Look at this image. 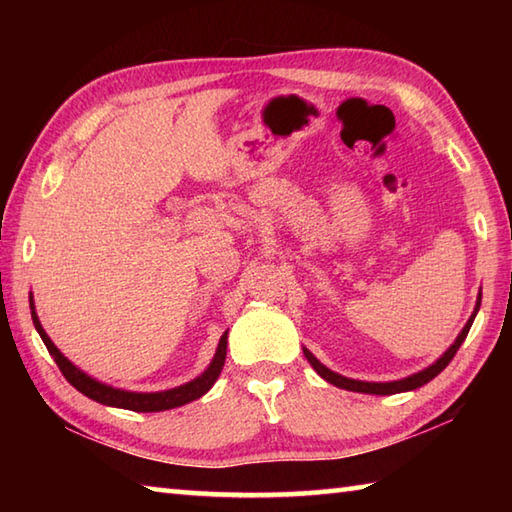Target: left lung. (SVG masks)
<instances>
[{
	"label": "left lung",
	"mask_w": 512,
	"mask_h": 512,
	"mask_svg": "<svg viewBox=\"0 0 512 512\" xmlns=\"http://www.w3.org/2000/svg\"><path fill=\"white\" fill-rule=\"evenodd\" d=\"M480 303H482V292H480V295H477V303H475V310H473V314H471V319L466 321V325L462 328V332L458 334V339H455V343L449 347L447 352H444V354L438 358L436 363L429 365V367H424L422 372H418V374H411V376H407V378H400V380H391V383H367V380L345 378V376H341V374L332 372V369L325 367L321 361H317V356H314L310 350H306V347H303V354H306L308 363L314 367V372H317L321 378L328 380L330 385H334V387H341V389H347V391H358V394L391 396V394H400V391L418 389V387H422V385H427L429 380L436 378V376L442 372V369L447 367V365L453 361L455 352L460 350V345L464 343L466 334H469V330H471L475 314H477V310H480Z\"/></svg>",
	"instance_id": "obj_1"
}]
</instances>
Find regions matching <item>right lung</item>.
<instances>
[{"label": "right lung", "mask_w": 512, "mask_h": 512, "mask_svg": "<svg viewBox=\"0 0 512 512\" xmlns=\"http://www.w3.org/2000/svg\"><path fill=\"white\" fill-rule=\"evenodd\" d=\"M30 314H32V323H35V328L41 336V341L46 343L50 356L54 358V363L59 365L65 380H68V383L76 391H81L83 396H88V398L101 402V405H107V407H118V409H129V411H140V413L167 411V409H173V407H182V405H187V402L198 400L200 396H204L206 391L213 387V383L217 380V376H220L222 367H224L228 332L222 334L220 345H217L211 365L206 367L198 378H193L191 383H184L180 387H173V389H167V391H151V394H138V391L116 389V387H110L105 383H99L96 378L81 372L79 367L72 365L68 358H65L57 350V345L50 341V336L46 334V330L41 328V321H39L37 312H35V301H32V295H30Z\"/></svg>", "instance_id": "obj_1"}]
</instances>
